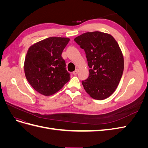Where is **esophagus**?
Listing matches in <instances>:
<instances>
[{
    "label": "esophagus",
    "mask_w": 148,
    "mask_h": 148,
    "mask_svg": "<svg viewBox=\"0 0 148 148\" xmlns=\"http://www.w3.org/2000/svg\"><path fill=\"white\" fill-rule=\"evenodd\" d=\"M78 71H79V69H76V70L73 71V75H77V74H78Z\"/></svg>",
    "instance_id": "esophagus-1"
}]
</instances>
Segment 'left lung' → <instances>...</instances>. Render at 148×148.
Returning <instances> with one entry per match:
<instances>
[{
	"label": "left lung",
	"mask_w": 148,
	"mask_h": 148,
	"mask_svg": "<svg viewBox=\"0 0 148 148\" xmlns=\"http://www.w3.org/2000/svg\"><path fill=\"white\" fill-rule=\"evenodd\" d=\"M86 54L89 77L82 82L84 90L96 100L111 96L117 88L124 68L119 44L110 34L94 31L75 38Z\"/></svg>",
	"instance_id": "left-lung-1"
}]
</instances>
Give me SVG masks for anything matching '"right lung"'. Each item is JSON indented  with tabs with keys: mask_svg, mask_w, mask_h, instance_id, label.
Wrapping results in <instances>:
<instances>
[{
	"mask_svg": "<svg viewBox=\"0 0 148 148\" xmlns=\"http://www.w3.org/2000/svg\"><path fill=\"white\" fill-rule=\"evenodd\" d=\"M68 38L50 37L31 45L24 63L25 77L31 86L44 96H51L70 79L61 55Z\"/></svg>",
	"mask_w": 148,
	"mask_h": 148,
	"instance_id": "obj_1",
	"label": "right lung"
}]
</instances>
